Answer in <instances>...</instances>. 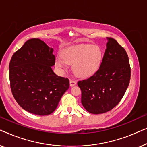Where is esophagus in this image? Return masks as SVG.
Instances as JSON below:
<instances>
[{"instance_id":"esophagus-1","label":"esophagus","mask_w":147,"mask_h":147,"mask_svg":"<svg viewBox=\"0 0 147 147\" xmlns=\"http://www.w3.org/2000/svg\"><path fill=\"white\" fill-rule=\"evenodd\" d=\"M76 83H77V82H76V80H69V85H70V86H71V87H72V86H75Z\"/></svg>"}]
</instances>
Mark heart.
Segmentation results:
<instances>
[{"instance_id":"obj_1","label":"heart","mask_w":147,"mask_h":147,"mask_svg":"<svg viewBox=\"0 0 147 147\" xmlns=\"http://www.w3.org/2000/svg\"><path fill=\"white\" fill-rule=\"evenodd\" d=\"M102 51L98 46L90 44H79L67 48L58 57L56 64L65 69L67 63L74 65L75 73L80 77L91 76L99 68L102 61Z\"/></svg>"}]
</instances>
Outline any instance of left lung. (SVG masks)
<instances>
[{"label":"left lung","instance_id":"1","mask_svg":"<svg viewBox=\"0 0 147 147\" xmlns=\"http://www.w3.org/2000/svg\"><path fill=\"white\" fill-rule=\"evenodd\" d=\"M108 43L99 69L88 79L78 81L82 104L92 114L110 111L120 102L130 80V66L125 49L114 39Z\"/></svg>","mask_w":147,"mask_h":147}]
</instances>
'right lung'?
I'll use <instances>...</instances> for the list:
<instances>
[{
    "mask_svg": "<svg viewBox=\"0 0 147 147\" xmlns=\"http://www.w3.org/2000/svg\"><path fill=\"white\" fill-rule=\"evenodd\" d=\"M53 49L39 39H29L12 56L9 80L19 106L39 116L51 114L69 87L67 78L56 75Z\"/></svg>",
    "mask_w": 147,
    "mask_h": 147,
    "instance_id": "add662e5",
    "label": "right lung"
}]
</instances>
